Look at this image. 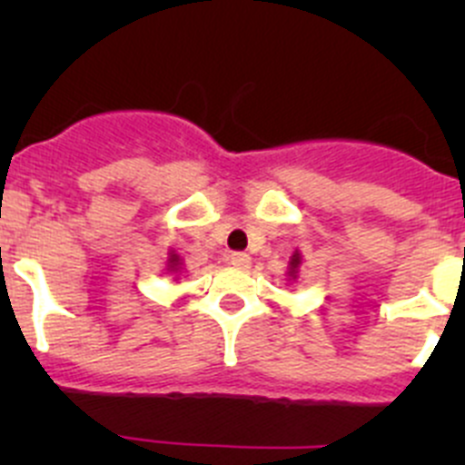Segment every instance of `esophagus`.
Segmentation results:
<instances>
[{
    "label": "esophagus",
    "mask_w": 465,
    "mask_h": 465,
    "mask_svg": "<svg viewBox=\"0 0 465 465\" xmlns=\"http://www.w3.org/2000/svg\"><path fill=\"white\" fill-rule=\"evenodd\" d=\"M229 262H232L236 270H247L252 259H250V254H245V252H233V254L229 256Z\"/></svg>",
    "instance_id": "obj_1"
}]
</instances>
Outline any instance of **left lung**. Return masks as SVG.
<instances>
[{
  "instance_id": "left-lung-1",
  "label": "left lung",
  "mask_w": 465,
  "mask_h": 465,
  "mask_svg": "<svg viewBox=\"0 0 465 465\" xmlns=\"http://www.w3.org/2000/svg\"><path fill=\"white\" fill-rule=\"evenodd\" d=\"M299 265H302V254H299V252H294L292 259H290V272H288V274L292 276V279H297Z\"/></svg>"
}]
</instances>
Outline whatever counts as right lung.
<instances>
[{"mask_svg":"<svg viewBox=\"0 0 465 465\" xmlns=\"http://www.w3.org/2000/svg\"><path fill=\"white\" fill-rule=\"evenodd\" d=\"M168 262H171V265H168V267H171L173 272H177V267H180V259H177V254H171V259H168Z\"/></svg>","mask_w":465,"mask_h":465,"instance_id":"add662e5","label":"right lung"}]
</instances>
